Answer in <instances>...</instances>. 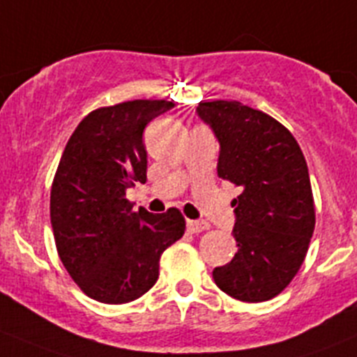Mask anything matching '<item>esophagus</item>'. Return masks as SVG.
I'll return each mask as SVG.
<instances>
[{
	"label": "esophagus",
	"instance_id": "34e87169",
	"mask_svg": "<svg viewBox=\"0 0 357 357\" xmlns=\"http://www.w3.org/2000/svg\"><path fill=\"white\" fill-rule=\"evenodd\" d=\"M210 224L206 220H188V231L189 233H202L208 229Z\"/></svg>",
	"mask_w": 357,
	"mask_h": 357
}]
</instances>
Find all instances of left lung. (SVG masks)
<instances>
[{"mask_svg": "<svg viewBox=\"0 0 357 357\" xmlns=\"http://www.w3.org/2000/svg\"><path fill=\"white\" fill-rule=\"evenodd\" d=\"M196 110L219 140L217 175L242 189L231 202L238 252L212 271L213 280L235 300H271L303 264L315 227L305 155L287 128L240 101H205Z\"/></svg>", "mask_w": 357, "mask_h": 357, "instance_id": "obj_1", "label": "left lung"}]
</instances>
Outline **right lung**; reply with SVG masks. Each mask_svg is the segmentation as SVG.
<instances>
[{"label":"right lung","mask_w":357,"mask_h":357,"mask_svg":"<svg viewBox=\"0 0 357 357\" xmlns=\"http://www.w3.org/2000/svg\"><path fill=\"white\" fill-rule=\"evenodd\" d=\"M173 108L166 100H133L93 110L68 140L50 191L57 254L93 300L121 305L147 293L161 254L181 240V210H133L126 191L147 181L145 126Z\"/></svg>","instance_id":"right-lung-1"}]
</instances>
